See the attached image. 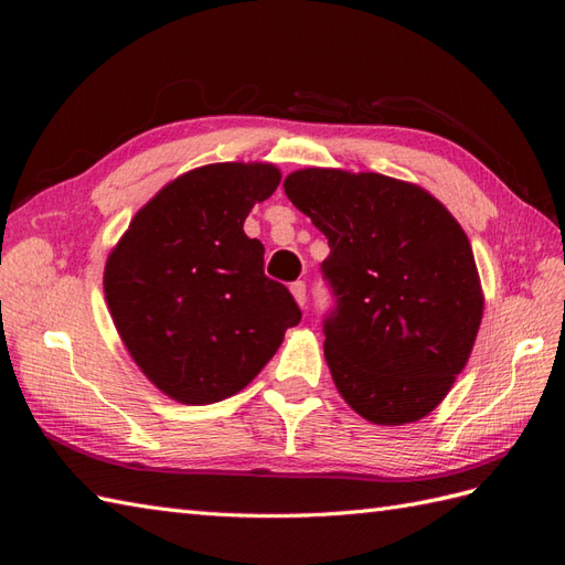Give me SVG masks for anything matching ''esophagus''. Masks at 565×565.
<instances>
[{
    "label": "esophagus",
    "instance_id": "obj_1",
    "mask_svg": "<svg viewBox=\"0 0 565 565\" xmlns=\"http://www.w3.org/2000/svg\"><path fill=\"white\" fill-rule=\"evenodd\" d=\"M289 289H292V297L297 299V303L303 306V303H306V282L297 280V282L289 285Z\"/></svg>",
    "mask_w": 565,
    "mask_h": 565
}]
</instances>
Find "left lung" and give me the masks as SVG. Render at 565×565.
I'll use <instances>...</instances> for the list:
<instances>
[{"label":"left lung","mask_w":565,"mask_h":565,"mask_svg":"<svg viewBox=\"0 0 565 565\" xmlns=\"http://www.w3.org/2000/svg\"><path fill=\"white\" fill-rule=\"evenodd\" d=\"M282 185L330 245L320 268L334 309L322 332L341 398L372 424L426 417L483 318L467 233L424 188L384 174L309 167Z\"/></svg>","instance_id":"obj_1"}]
</instances>
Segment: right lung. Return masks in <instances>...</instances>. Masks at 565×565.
<instances>
[{"mask_svg":"<svg viewBox=\"0 0 565 565\" xmlns=\"http://www.w3.org/2000/svg\"><path fill=\"white\" fill-rule=\"evenodd\" d=\"M278 183L268 162L198 167L136 212L110 252L113 322L169 398L207 405L233 396L301 320L289 289L264 276V245L243 231Z\"/></svg>","mask_w":565,"mask_h":565,"instance_id":"right-lung-1","label":"right lung"}]
</instances>
